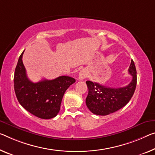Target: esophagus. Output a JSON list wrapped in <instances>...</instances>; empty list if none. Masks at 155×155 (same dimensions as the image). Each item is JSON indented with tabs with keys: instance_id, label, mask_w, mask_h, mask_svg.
Wrapping results in <instances>:
<instances>
[{
	"instance_id": "1",
	"label": "esophagus",
	"mask_w": 155,
	"mask_h": 155,
	"mask_svg": "<svg viewBox=\"0 0 155 155\" xmlns=\"http://www.w3.org/2000/svg\"><path fill=\"white\" fill-rule=\"evenodd\" d=\"M87 77V71H86L84 69L80 71V72L79 73V77H78V80H82L85 79Z\"/></svg>"
}]
</instances>
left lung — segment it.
<instances>
[{
    "label": "left lung",
    "mask_w": 155,
    "mask_h": 155,
    "mask_svg": "<svg viewBox=\"0 0 155 155\" xmlns=\"http://www.w3.org/2000/svg\"><path fill=\"white\" fill-rule=\"evenodd\" d=\"M129 74L132 80L128 85L120 88H111L97 82L87 81L89 93L86 98L88 109L100 116L109 115L126 105L134 94L137 86V70L134 61H131Z\"/></svg>",
    "instance_id": "8db88e82"
}]
</instances>
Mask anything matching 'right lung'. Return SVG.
<instances>
[{"label": "right lung", "instance_id": "add662e5", "mask_svg": "<svg viewBox=\"0 0 155 155\" xmlns=\"http://www.w3.org/2000/svg\"><path fill=\"white\" fill-rule=\"evenodd\" d=\"M23 53L18 58L14 76V91L18 101L23 108L38 118L55 117L60 110L64 93L75 80L69 76H59L51 80L31 82L22 61Z\"/></svg>", "mask_w": 155, "mask_h": 155}]
</instances>
